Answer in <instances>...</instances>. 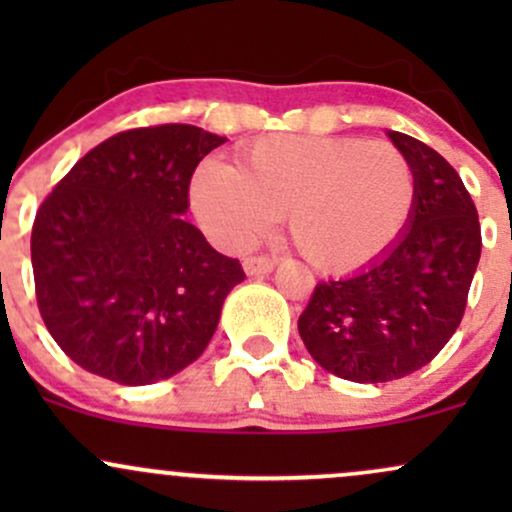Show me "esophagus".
<instances>
[{"label":"esophagus","instance_id":"34e87169","mask_svg":"<svg viewBox=\"0 0 512 512\" xmlns=\"http://www.w3.org/2000/svg\"><path fill=\"white\" fill-rule=\"evenodd\" d=\"M274 267H276V260H274V257H269V255H252V257H245V260H243L245 274H250V276L269 274Z\"/></svg>","mask_w":512,"mask_h":512}]
</instances>
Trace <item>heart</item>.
<instances>
[{"mask_svg":"<svg viewBox=\"0 0 512 512\" xmlns=\"http://www.w3.org/2000/svg\"><path fill=\"white\" fill-rule=\"evenodd\" d=\"M419 182L409 156L363 137L267 134L238 151V166L207 161L192 178V207L228 248L255 243L276 216L298 252L327 274L385 255L407 231Z\"/></svg>","mask_w":512,"mask_h":512,"instance_id":"obj_1","label":"heart"}]
</instances>
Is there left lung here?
I'll return each mask as SVG.
<instances>
[{"instance_id": "1", "label": "left lung", "mask_w": 512, "mask_h": 512, "mask_svg": "<svg viewBox=\"0 0 512 512\" xmlns=\"http://www.w3.org/2000/svg\"><path fill=\"white\" fill-rule=\"evenodd\" d=\"M387 134L419 182L409 228L363 272L320 281L298 317L310 356L351 383L431 363L460 327L481 255L479 214L457 170L419 139Z\"/></svg>"}]
</instances>
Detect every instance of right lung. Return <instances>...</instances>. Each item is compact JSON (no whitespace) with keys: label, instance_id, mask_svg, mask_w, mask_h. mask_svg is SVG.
<instances>
[{"label":"right lung","instance_id":"add662e5","mask_svg":"<svg viewBox=\"0 0 512 512\" xmlns=\"http://www.w3.org/2000/svg\"><path fill=\"white\" fill-rule=\"evenodd\" d=\"M223 142L195 125L127 129L79 158L40 204L35 298L52 339L88 373L151 385L207 349L245 272L182 214L192 173Z\"/></svg>","mask_w":512,"mask_h":512}]
</instances>
